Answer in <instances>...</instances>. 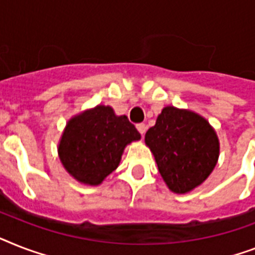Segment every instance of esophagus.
I'll list each match as a JSON object with an SVG mask.
<instances>
[{
    "label": "esophagus",
    "mask_w": 255,
    "mask_h": 255,
    "mask_svg": "<svg viewBox=\"0 0 255 255\" xmlns=\"http://www.w3.org/2000/svg\"><path fill=\"white\" fill-rule=\"evenodd\" d=\"M136 128H137V131L140 132V133H141V136H144V133H145V131H146V126L144 123H140V124H137V126H136Z\"/></svg>",
    "instance_id": "1"
}]
</instances>
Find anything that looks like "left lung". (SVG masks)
I'll return each instance as SVG.
<instances>
[{
	"label": "left lung",
	"mask_w": 255,
	"mask_h": 255,
	"mask_svg": "<svg viewBox=\"0 0 255 255\" xmlns=\"http://www.w3.org/2000/svg\"><path fill=\"white\" fill-rule=\"evenodd\" d=\"M145 144L163 182L175 194H187L202 185L220 154V141L210 122L174 106L163 107L156 124L146 131Z\"/></svg>",
	"instance_id": "8db88e82"
}]
</instances>
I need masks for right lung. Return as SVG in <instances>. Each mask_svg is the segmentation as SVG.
Segmentation results:
<instances>
[{"label":"right lung","instance_id":"1","mask_svg":"<svg viewBox=\"0 0 255 255\" xmlns=\"http://www.w3.org/2000/svg\"><path fill=\"white\" fill-rule=\"evenodd\" d=\"M140 138L126 115L97 105L67 122L57 153L70 177L82 185L98 186L119 166L126 146Z\"/></svg>","mask_w":255,"mask_h":255}]
</instances>
